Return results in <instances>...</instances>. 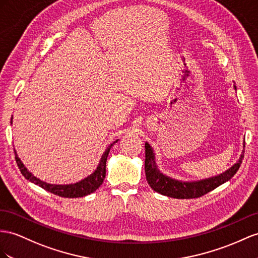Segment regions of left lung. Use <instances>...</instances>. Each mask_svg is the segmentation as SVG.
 <instances>
[{
    "instance_id": "left-lung-1",
    "label": "left lung",
    "mask_w": 258,
    "mask_h": 258,
    "mask_svg": "<svg viewBox=\"0 0 258 258\" xmlns=\"http://www.w3.org/2000/svg\"><path fill=\"white\" fill-rule=\"evenodd\" d=\"M234 89L236 90L235 85ZM243 147H245V145H243ZM145 157H146L145 158V173H146V179L150 187L156 190L157 193L164 196L179 198V200L186 198L187 200V198L201 197L229 181L237 172V170H239L241 166L242 159L244 158V150H242V154L236 163H234L227 171H224L223 173L209 177V179L192 182L175 180L163 174L158 169L155 153L148 143H145Z\"/></svg>"
}]
</instances>
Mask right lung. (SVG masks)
Returning a JSON list of instances; mask_svg holds the SVG:
<instances>
[{
    "mask_svg": "<svg viewBox=\"0 0 258 258\" xmlns=\"http://www.w3.org/2000/svg\"><path fill=\"white\" fill-rule=\"evenodd\" d=\"M13 118V117H12ZM12 123V121H11ZM118 140H116L115 142L112 143L111 145H109V147L105 149L104 153L101 156V159L99 161V164L97 169L95 170L94 173H91L90 175H88L87 177H85L84 180L76 182L74 184H66V185H58V184H50L47 182H43L38 177L32 175L29 171L27 170L24 166V163L19 159L16 150L15 151V160L17 162V166L21 170L22 174L27 179L28 181L32 182L36 185L42 187L43 189L48 190V192L61 196V197H69V198H76V197H83L86 195H89L91 193H94L97 188H99V186L101 185L103 183V180L105 177V163H107V158L108 155L110 153L111 147L117 142Z\"/></svg>",
    "mask_w": 258,
    "mask_h": 258,
    "instance_id": "add662e5",
    "label": "right lung"
}]
</instances>
